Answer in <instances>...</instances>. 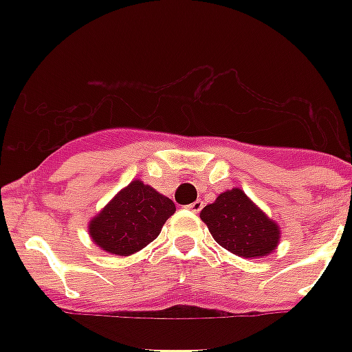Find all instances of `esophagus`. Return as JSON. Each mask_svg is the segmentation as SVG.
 Wrapping results in <instances>:
<instances>
[{
	"label": "esophagus",
	"instance_id": "esophagus-1",
	"mask_svg": "<svg viewBox=\"0 0 352 352\" xmlns=\"http://www.w3.org/2000/svg\"><path fill=\"white\" fill-rule=\"evenodd\" d=\"M203 201H195V203H192V204H188L186 208L188 210H192L193 214H199V212H201V210H203Z\"/></svg>",
	"mask_w": 352,
	"mask_h": 352
}]
</instances>
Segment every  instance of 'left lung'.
<instances>
[{
  "label": "left lung",
  "mask_w": 352,
  "mask_h": 352,
  "mask_svg": "<svg viewBox=\"0 0 352 352\" xmlns=\"http://www.w3.org/2000/svg\"><path fill=\"white\" fill-rule=\"evenodd\" d=\"M201 219L223 248L246 259L272 254L281 230L241 188L219 193L214 203L201 210Z\"/></svg>",
  "instance_id": "8db88e82"
}]
</instances>
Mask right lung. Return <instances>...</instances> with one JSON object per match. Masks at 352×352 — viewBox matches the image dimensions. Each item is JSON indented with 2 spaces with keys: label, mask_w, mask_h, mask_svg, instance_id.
<instances>
[{
  "label": "right lung",
  "mask_w": 352,
  "mask_h": 352,
  "mask_svg": "<svg viewBox=\"0 0 352 352\" xmlns=\"http://www.w3.org/2000/svg\"><path fill=\"white\" fill-rule=\"evenodd\" d=\"M173 214L171 199L135 179L89 221L87 232L91 241L107 254L131 256L157 239Z\"/></svg>",
  "instance_id": "add662e5"
}]
</instances>
